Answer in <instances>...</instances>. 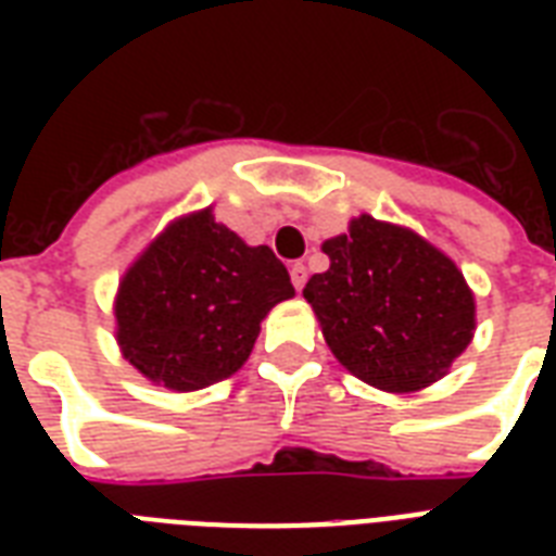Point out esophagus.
<instances>
[{"instance_id":"esophagus-1","label":"esophagus","mask_w":556,"mask_h":556,"mask_svg":"<svg viewBox=\"0 0 556 556\" xmlns=\"http://www.w3.org/2000/svg\"><path fill=\"white\" fill-rule=\"evenodd\" d=\"M305 277H308V270H305L303 262H294V265H291V282H294L296 291H303Z\"/></svg>"}]
</instances>
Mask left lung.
I'll return each instance as SVG.
<instances>
[{"label": "left lung", "mask_w": 556, "mask_h": 556, "mask_svg": "<svg viewBox=\"0 0 556 556\" xmlns=\"http://www.w3.org/2000/svg\"><path fill=\"white\" fill-rule=\"evenodd\" d=\"M331 265L303 288L331 355L383 392H418L473 340L476 303L456 262L409 227L357 216L323 242Z\"/></svg>", "instance_id": "1"}]
</instances>
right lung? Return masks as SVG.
Returning <instances> with one entry per match:
<instances>
[{
	"label": "right lung",
	"instance_id": "1",
	"mask_svg": "<svg viewBox=\"0 0 556 556\" xmlns=\"http://www.w3.org/2000/svg\"><path fill=\"white\" fill-rule=\"evenodd\" d=\"M291 296L268 244L251 248L199 210L167 225L121 279L117 346L159 387L204 389L242 369L260 323Z\"/></svg>",
	"mask_w": 556,
	"mask_h": 556
}]
</instances>
